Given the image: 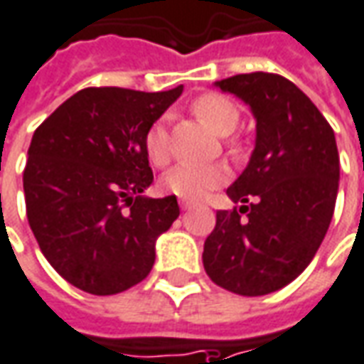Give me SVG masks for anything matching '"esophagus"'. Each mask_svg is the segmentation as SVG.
Segmentation results:
<instances>
[{
  "label": "esophagus",
  "mask_w": 364,
  "mask_h": 364,
  "mask_svg": "<svg viewBox=\"0 0 364 364\" xmlns=\"http://www.w3.org/2000/svg\"><path fill=\"white\" fill-rule=\"evenodd\" d=\"M192 206H194L192 202H188V200H180V208H182V210H190Z\"/></svg>",
  "instance_id": "esophagus-1"
}]
</instances>
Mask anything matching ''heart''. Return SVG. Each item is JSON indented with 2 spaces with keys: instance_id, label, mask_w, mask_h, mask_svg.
I'll return each mask as SVG.
<instances>
[{
  "instance_id": "heart-1",
  "label": "heart",
  "mask_w": 364,
  "mask_h": 364,
  "mask_svg": "<svg viewBox=\"0 0 364 364\" xmlns=\"http://www.w3.org/2000/svg\"><path fill=\"white\" fill-rule=\"evenodd\" d=\"M192 110L202 119L208 127L218 134H230L240 122V109L234 101L220 92H206L200 95L192 102ZM144 150L152 164L164 166L168 162V132L164 120H156L150 124L144 136ZM228 168L222 164H180L168 172L162 186L170 194L182 200H200L214 188L222 186L228 180Z\"/></svg>"
}]
</instances>
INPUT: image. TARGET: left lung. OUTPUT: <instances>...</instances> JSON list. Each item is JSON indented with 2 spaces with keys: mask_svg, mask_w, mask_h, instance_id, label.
Segmentation results:
<instances>
[{
  "mask_svg": "<svg viewBox=\"0 0 364 364\" xmlns=\"http://www.w3.org/2000/svg\"><path fill=\"white\" fill-rule=\"evenodd\" d=\"M255 117V149L228 196L256 202L220 210L204 244V269L228 291L267 295L311 263L335 212L339 152L335 132L289 79L247 73L215 82Z\"/></svg>",
  "mask_w": 364,
  "mask_h": 364,
  "instance_id": "left-lung-1",
  "label": "left lung"
}]
</instances>
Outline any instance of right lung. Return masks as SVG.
Instances as JSON below:
<instances>
[{
	"mask_svg": "<svg viewBox=\"0 0 364 364\" xmlns=\"http://www.w3.org/2000/svg\"><path fill=\"white\" fill-rule=\"evenodd\" d=\"M89 87L35 130L23 170L27 220L63 279L92 295L140 283L154 244L180 215L176 196L146 198L144 136L182 95Z\"/></svg>",
	"mask_w": 364,
	"mask_h": 364,
	"instance_id": "obj_1",
	"label": "right lung"
}]
</instances>
